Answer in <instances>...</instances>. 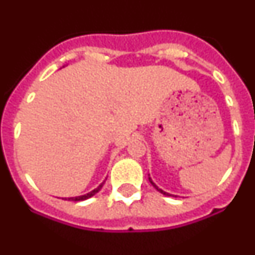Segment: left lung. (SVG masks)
Segmentation results:
<instances>
[{"mask_svg":"<svg viewBox=\"0 0 255 255\" xmlns=\"http://www.w3.org/2000/svg\"><path fill=\"white\" fill-rule=\"evenodd\" d=\"M148 179H149V182H150V184H152V185H153V186H154V188H155V189H157V190H158V191H159V193H162V194H163V195H168V197H173V195H172V194H170V193H166V191H163V190H162V189H159V188H158V186L155 185L154 182H153V180H152V179H150V177H148Z\"/></svg>","mask_w":255,"mask_h":255,"instance_id":"8db88e82","label":"left lung"}]
</instances>
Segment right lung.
Masks as SVG:
<instances>
[{
	"instance_id": "add662e5",
	"label": "right lung",
	"mask_w": 255,
	"mask_h": 255,
	"mask_svg": "<svg viewBox=\"0 0 255 255\" xmlns=\"http://www.w3.org/2000/svg\"><path fill=\"white\" fill-rule=\"evenodd\" d=\"M103 184H105V181H103L102 184H101V185L98 186V188H96V189H94V190H92L91 193H88V194H84V195H79V197H73V198H65V199H66V200H73V202H79V200H85V199H89V198H92V197H93V195H96L97 193H98V191H100L101 189H102ZM62 199H64V198H62Z\"/></svg>"
}]
</instances>
